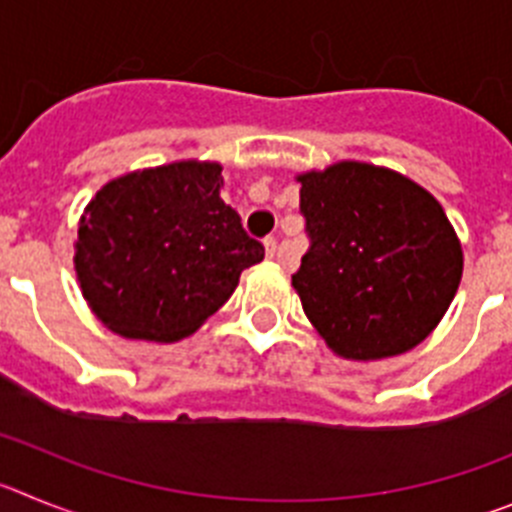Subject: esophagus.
<instances>
[{
	"mask_svg": "<svg viewBox=\"0 0 512 512\" xmlns=\"http://www.w3.org/2000/svg\"><path fill=\"white\" fill-rule=\"evenodd\" d=\"M275 252H278V239L267 237L265 239V255L267 257H275Z\"/></svg>",
	"mask_w": 512,
	"mask_h": 512,
	"instance_id": "esophagus-1",
	"label": "esophagus"
}]
</instances>
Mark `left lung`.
I'll use <instances>...</instances> for the list:
<instances>
[{"label":"left lung","instance_id":"8db88e82","mask_svg":"<svg viewBox=\"0 0 512 512\" xmlns=\"http://www.w3.org/2000/svg\"><path fill=\"white\" fill-rule=\"evenodd\" d=\"M311 247L293 288L336 357H398L444 319L464 270L439 201L380 165L339 160L298 173Z\"/></svg>","mask_w":512,"mask_h":512}]
</instances>
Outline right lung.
I'll use <instances>...</instances> for the list:
<instances>
[{"label": "right lung", "mask_w": 512, "mask_h": 512, "mask_svg": "<svg viewBox=\"0 0 512 512\" xmlns=\"http://www.w3.org/2000/svg\"><path fill=\"white\" fill-rule=\"evenodd\" d=\"M222 165L178 160L104 183L78 219L73 267L86 303L124 339L178 342L265 257L222 199Z\"/></svg>", "instance_id": "1"}]
</instances>
